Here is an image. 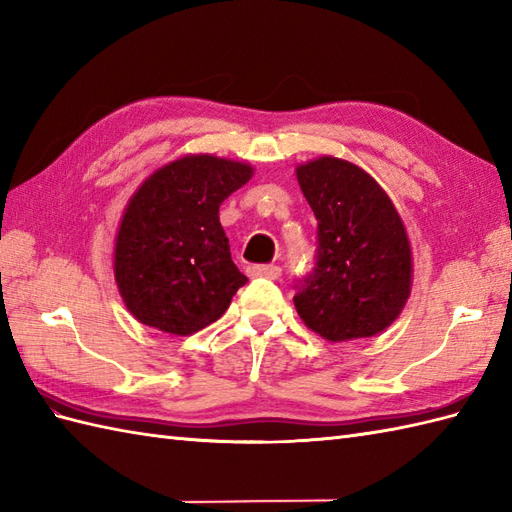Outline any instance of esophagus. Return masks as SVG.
<instances>
[{"mask_svg": "<svg viewBox=\"0 0 512 512\" xmlns=\"http://www.w3.org/2000/svg\"><path fill=\"white\" fill-rule=\"evenodd\" d=\"M248 277H264V279H279L281 277V268L275 264H255L248 266Z\"/></svg>", "mask_w": 512, "mask_h": 512, "instance_id": "esophagus-1", "label": "esophagus"}]
</instances>
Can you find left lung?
I'll use <instances>...</instances> for the list:
<instances>
[{
	"label": "left lung",
	"instance_id": "1",
	"mask_svg": "<svg viewBox=\"0 0 512 512\" xmlns=\"http://www.w3.org/2000/svg\"><path fill=\"white\" fill-rule=\"evenodd\" d=\"M318 220L314 268L296 279L303 323L331 342L384 331L408 301L410 242L397 209L349 161L320 157L296 168Z\"/></svg>",
	"mask_w": 512,
	"mask_h": 512
}]
</instances>
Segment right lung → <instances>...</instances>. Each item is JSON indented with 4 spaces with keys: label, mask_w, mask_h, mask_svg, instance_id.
Listing matches in <instances>:
<instances>
[{
    "label": "right lung",
    "mask_w": 512,
    "mask_h": 512,
    "mask_svg": "<svg viewBox=\"0 0 512 512\" xmlns=\"http://www.w3.org/2000/svg\"><path fill=\"white\" fill-rule=\"evenodd\" d=\"M246 163L198 154L163 165L130 198L115 240V281L139 323L189 336L248 281L231 259L220 205L251 181Z\"/></svg>",
    "instance_id": "right-lung-1"
}]
</instances>
